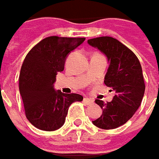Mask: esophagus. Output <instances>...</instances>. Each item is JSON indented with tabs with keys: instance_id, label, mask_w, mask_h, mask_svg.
I'll list each match as a JSON object with an SVG mask.
<instances>
[{
	"instance_id": "34e87169",
	"label": "esophagus",
	"mask_w": 159,
	"mask_h": 159,
	"mask_svg": "<svg viewBox=\"0 0 159 159\" xmlns=\"http://www.w3.org/2000/svg\"><path fill=\"white\" fill-rule=\"evenodd\" d=\"M84 103H85L86 105H91V104H93V100H92V99L87 98V97H84Z\"/></svg>"
}]
</instances>
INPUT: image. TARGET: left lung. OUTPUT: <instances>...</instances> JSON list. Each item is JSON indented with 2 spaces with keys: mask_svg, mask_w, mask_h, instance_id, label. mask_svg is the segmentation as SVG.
<instances>
[{
  "mask_svg": "<svg viewBox=\"0 0 159 159\" xmlns=\"http://www.w3.org/2000/svg\"><path fill=\"white\" fill-rule=\"evenodd\" d=\"M88 43L98 48L109 61L104 84L115 92L113 100L104 103L96 100L102 108V115L93 121L97 127L109 130L125 125L141 106L145 84L141 63L134 52L118 40L101 36L88 40Z\"/></svg>",
  "mask_w": 159,
  "mask_h": 159,
  "instance_id": "left-lung-1",
  "label": "left lung"
}]
</instances>
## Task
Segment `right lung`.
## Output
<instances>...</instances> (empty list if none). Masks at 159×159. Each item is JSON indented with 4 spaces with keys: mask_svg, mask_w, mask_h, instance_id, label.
<instances>
[{
    "mask_svg": "<svg viewBox=\"0 0 159 159\" xmlns=\"http://www.w3.org/2000/svg\"><path fill=\"white\" fill-rule=\"evenodd\" d=\"M85 38L49 36L34 45L25 58L19 74V93L25 114L34 126L52 132L65 123L68 107L82 101L76 93L56 92V75L64 70L68 53L82 44Z\"/></svg>",
    "mask_w": 159,
    "mask_h": 159,
    "instance_id": "right-lung-1",
    "label": "right lung"
}]
</instances>
